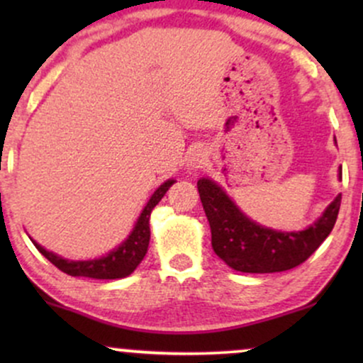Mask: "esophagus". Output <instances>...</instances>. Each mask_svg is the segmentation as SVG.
I'll return each instance as SVG.
<instances>
[{"label":"esophagus","mask_w":363,"mask_h":363,"mask_svg":"<svg viewBox=\"0 0 363 363\" xmlns=\"http://www.w3.org/2000/svg\"><path fill=\"white\" fill-rule=\"evenodd\" d=\"M208 160V153L205 148H194L193 152L189 153V158H187V167L191 170H198L205 165V162Z\"/></svg>","instance_id":"1"}]
</instances>
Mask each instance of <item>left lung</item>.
Listing matches in <instances>:
<instances>
[{
  "mask_svg": "<svg viewBox=\"0 0 363 363\" xmlns=\"http://www.w3.org/2000/svg\"><path fill=\"white\" fill-rule=\"evenodd\" d=\"M338 177L341 181V169ZM198 191L210 222L215 254L242 273H278L302 264L331 234L341 203L338 194L307 228L281 232L249 218L210 177L199 179Z\"/></svg>",
  "mask_w": 363,
  "mask_h": 363,
  "instance_id": "obj_1",
  "label": "left lung"
}]
</instances>
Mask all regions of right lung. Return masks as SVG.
Listing matches in <instances>:
<instances>
[{
	"instance_id": "obj_1",
	"label": "right lung",
	"mask_w": 363,
	"mask_h": 363,
	"mask_svg": "<svg viewBox=\"0 0 363 363\" xmlns=\"http://www.w3.org/2000/svg\"><path fill=\"white\" fill-rule=\"evenodd\" d=\"M174 179H169L164 184H160L148 199L143 210L136 220L135 227L129 232L126 239L121 242L118 247L112 249L106 256L95 257V259L86 261H73L65 259V257L57 256L52 251H48L43 245L37 244L34 239L32 242L43 256L48 257L56 268H60L62 273L69 274V277H85L95 278V280H118V278H126L136 269V266L143 261L145 254L148 251L150 244V213L158 205L164 194L167 193L169 187L174 184Z\"/></svg>"
}]
</instances>
